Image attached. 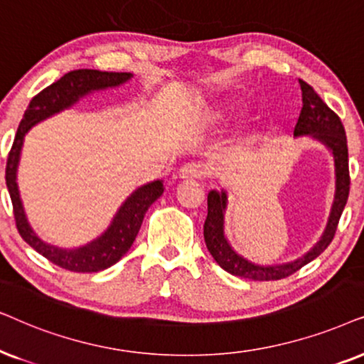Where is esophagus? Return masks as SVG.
<instances>
[{"mask_svg":"<svg viewBox=\"0 0 364 364\" xmlns=\"http://www.w3.org/2000/svg\"><path fill=\"white\" fill-rule=\"evenodd\" d=\"M205 168L201 163H186L185 166L178 171V176L181 179H201L205 178Z\"/></svg>","mask_w":364,"mask_h":364,"instance_id":"1","label":"esophagus"}]
</instances>
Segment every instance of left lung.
Returning a JSON list of instances; mask_svg holds the SVG:
<instances>
[{"mask_svg":"<svg viewBox=\"0 0 364 364\" xmlns=\"http://www.w3.org/2000/svg\"><path fill=\"white\" fill-rule=\"evenodd\" d=\"M303 96L301 113L298 123L294 126V136H313L321 141L334 158V200L329 211V218L324 228L321 238L306 255L291 261V263L261 266L248 261L236 253L228 243L225 236V211H226V193L210 191L208 193V216L205 221V243L213 258L228 273L240 276V278L255 281H274L288 278L289 274L296 273L304 264L311 263L328 248L334 238L341 213L345 210L348 195H350V168H348V144L346 133L343 123L334 111L319 98V95L309 86L306 81L299 80Z\"/></svg>","mask_w":364,"mask_h":364,"instance_id":"1","label":"left lung"}]
</instances>
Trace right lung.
Here are the masks:
<instances>
[{"mask_svg": "<svg viewBox=\"0 0 364 364\" xmlns=\"http://www.w3.org/2000/svg\"><path fill=\"white\" fill-rule=\"evenodd\" d=\"M132 73L98 70H75L66 73L56 83L48 86L30 101V106L24 111L21 123L18 126L16 136H14L6 161V186L9 196H11L14 221H16V228L21 238L33 250H36L53 264L60 266L63 269L75 271V273H98V271H103L118 263L126 255V251L132 248L133 241L136 240L148 208L163 195V181L158 179V181L148 183V185L139 186L136 191H133L119 206L108 230L91 243L75 250L58 248V246L48 245L38 238L26 220V215H24L16 183V171L24 134L30 132L36 123L70 108V106L77 103L80 98L90 95L91 91L114 88V86L132 80Z\"/></svg>", "mask_w": 364, "mask_h": 364, "instance_id": "1", "label": "right lung"}]
</instances>
